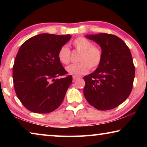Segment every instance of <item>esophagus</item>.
Here are the masks:
<instances>
[{"label":"esophagus","mask_w":147,"mask_h":147,"mask_svg":"<svg viewBox=\"0 0 147 147\" xmlns=\"http://www.w3.org/2000/svg\"><path fill=\"white\" fill-rule=\"evenodd\" d=\"M78 78H80L79 76H73V79L74 81L76 80H77V79H78Z\"/></svg>","instance_id":"obj_1"}]
</instances>
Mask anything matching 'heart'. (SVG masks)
Returning a JSON list of instances; mask_svg holds the SVG:
<instances>
[{
  "instance_id": "b5f03b06",
  "label": "heart",
  "mask_w": 147,
  "mask_h": 147,
  "mask_svg": "<svg viewBox=\"0 0 147 147\" xmlns=\"http://www.w3.org/2000/svg\"><path fill=\"white\" fill-rule=\"evenodd\" d=\"M72 46L80 51L78 63L71 64L66 67L69 74L80 76L88 73L89 69H95L100 65L102 59V51L100 47L93 45L92 42L84 37H78L72 42ZM71 51L66 45L60 47L58 53L59 61L63 64H68L70 61Z\"/></svg>"
}]
</instances>
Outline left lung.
<instances>
[{
  "label": "left lung",
  "instance_id": "left-lung-1",
  "mask_svg": "<svg viewBox=\"0 0 147 147\" xmlns=\"http://www.w3.org/2000/svg\"><path fill=\"white\" fill-rule=\"evenodd\" d=\"M86 37L100 46L102 59L93 73L84 77L85 98L98 110L116 108L131 91L135 67L130 51L119 37L100 33Z\"/></svg>",
  "mask_w": 147,
  "mask_h": 147
}]
</instances>
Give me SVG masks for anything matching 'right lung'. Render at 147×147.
<instances>
[{
	"label": "right lung",
	"instance_id": "right-lung-1",
	"mask_svg": "<svg viewBox=\"0 0 147 147\" xmlns=\"http://www.w3.org/2000/svg\"><path fill=\"white\" fill-rule=\"evenodd\" d=\"M70 35L41 34L28 39L20 47L13 67L14 89L23 106L32 112L47 113L61 105L72 83L58 58L60 47Z\"/></svg>",
	"mask_w": 147,
	"mask_h": 147
}]
</instances>
